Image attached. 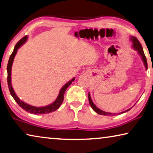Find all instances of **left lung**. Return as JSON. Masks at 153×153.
I'll use <instances>...</instances> for the list:
<instances>
[{
  "label": "left lung",
  "instance_id": "left-lung-1",
  "mask_svg": "<svg viewBox=\"0 0 153 153\" xmlns=\"http://www.w3.org/2000/svg\"><path fill=\"white\" fill-rule=\"evenodd\" d=\"M131 40L132 41V42H133V47L135 49L136 51H137L138 53L140 55L141 57H142V59L143 62V64H144L145 65V67L146 69H147L148 68V64H147V60H146V58L145 56V54H144V52H143V48L142 45H141V43L140 42V41L137 40V38L136 37H134V36H131ZM88 102H89V104L91 106V108H93V110L95 111V112H96L97 113L100 114V115H117V113H107L105 112V111H103L102 110H100V108H97V107L95 105L94 103H93L92 100H91V95H90V93H88ZM131 108L128 109V110L125 111H123L121 113H126L127 111H128L129 110H131Z\"/></svg>",
  "mask_w": 153,
  "mask_h": 153
}]
</instances>
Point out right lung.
Returning <instances> with one entry per match:
<instances>
[{
    "mask_svg": "<svg viewBox=\"0 0 153 153\" xmlns=\"http://www.w3.org/2000/svg\"><path fill=\"white\" fill-rule=\"evenodd\" d=\"M27 38L28 37H27V36H26L22 38L21 40L18 41L17 44L16 45L14 49H13L12 53L11 54L10 59H9L7 67V84L9 86V90H10V92L11 93V96L13 97V98L14 99L15 101L17 102L18 105L21 107V108H23L25 111H27V112L32 113V114H37V115H39V114H46V113L53 112V111H56L57 109L60 106L61 104H62L64 100V94H65L67 88L69 87L71 84L72 82H74L75 80V77H74L71 80L68 82L67 84H65V85L62 86V88H61L60 91V93H59L58 97H57L56 100H55L53 103L49 104V105H47L46 106H42V107H36V106L29 105V104L22 102V100H20L19 98H18V97L17 96L16 94L15 93L13 89L12 85H11V67H12V64L13 62V59H14L16 54L17 53L18 49L26 42L27 40Z\"/></svg>",
    "mask_w": 153,
    "mask_h": 153,
    "instance_id": "obj_1",
    "label": "right lung"
}]
</instances>
